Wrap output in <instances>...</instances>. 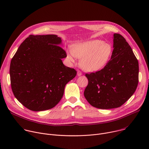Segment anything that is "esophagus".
Segmentation results:
<instances>
[{"instance_id":"obj_1","label":"esophagus","mask_w":149,"mask_h":149,"mask_svg":"<svg viewBox=\"0 0 149 149\" xmlns=\"http://www.w3.org/2000/svg\"><path fill=\"white\" fill-rule=\"evenodd\" d=\"M82 75V72L80 71H77V75L78 76H81Z\"/></svg>"}]
</instances>
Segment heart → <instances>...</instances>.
Wrapping results in <instances>:
<instances>
[{"label":"heart","mask_w":149,"mask_h":149,"mask_svg":"<svg viewBox=\"0 0 149 149\" xmlns=\"http://www.w3.org/2000/svg\"><path fill=\"white\" fill-rule=\"evenodd\" d=\"M113 54L112 46L103 40L94 39L79 42L72 45L67 57L74 62V56L81 59L79 65L85 71L94 72L104 68Z\"/></svg>","instance_id":"b5f03b06"}]
</instances>
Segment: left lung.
<instances>
[{
    "label": "left lung",
    "mask_w": 149,
    "mask_h": 149,
    "mask_svg": "<svg viewBox=\"0 0 149 149\" xmlns=\"http://www.w3.org/2000/svg\"><path fill=\"white\" fill-rule=\"evenodd\" d=\"M113 54L106 65L95 72L86 74L88 84L84 97L94 107L118 108L135 92L139 82V62L125 38L114 34Z\"/></svg>",
    "instance_id": "1"
}]
</instances>
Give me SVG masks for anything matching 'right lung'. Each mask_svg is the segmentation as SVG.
I'll list each match as a JSON object with an SVG mask.
<instances>
[{
    "label": "right lung",
    "instance_id": "1",
    "mask_svg": "<svg viewBox=\"0 0 149 149\" xmlns=\"http://www.w3.org/2000/svg\"><path fill=\"white\" fill-rule=\"evenodd\" d=\"M56 35H29L20 44L10 66V84L16 99L30 110L51 109L60 101L65 85L77 75L63 64L67 57Z\"/></svg>",
    "mask_w": 149,
    "mask_h": 149
}]
</instances>
